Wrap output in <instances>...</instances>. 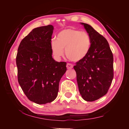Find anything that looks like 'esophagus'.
Returning <instances> with one entry per match:
<instances>
[{"instance_id": "obj_1", "label": "esophagus", "mask_w": 129, "mask_h": 129, "mask_svg": "<svg viewBox=\"0 0 129 129\" xmlns=\"http://www.w3.org/2000/svg\"><path fill=\"white\" fill-rule=\"evenodd\" d=\"M66 67H67V68L68 69H71L73 68V66L71 63H67V66H66Z\"/></svg>"}]
</instances>
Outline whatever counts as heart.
I'll use <instances>...</instances> for the list:
<instances>
[{"label":"heart","instance_id":"1","mask_svg":"<svg viewBox=\"0 0 129 129\" xmlns=\"http://www.w3.org/2000/svg\"><path fill=\"white\" fill-rule=\"evenodd\" d=\"M91 46L90 37L86 32L70 28L57 34L56 40L51 41L50 48L56 58L63 56L65 49V54L69 60L80 62L88 56Z\"/></svg>","mask_w":129,"mask_h":129}]
</instances>
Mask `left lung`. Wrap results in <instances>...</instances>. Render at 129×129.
Here are the masks:
<instances>
[{
  "label": "left lung",
  "instance_id": "8db88e82",
  "mask_svg": "<svg viewBox=\"0 0 129 129\" xmlns=\"http://www.w3.org/2000/svg\"><path fill=\"white\" fill-rule=\"evenodd\" d=\"M91 39L88 56L74 67L80 94L83 99L92 102L107 93L114 77V58L108 42L92 27L80 22Z\"/></svg>",
  "mask_w": 129,
  "mask_h": 129
}]
</instances>
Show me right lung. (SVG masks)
<instances>
[{
  "label": "right lung",
  "mask_w": 129,
  "mask_h": 129,
  "mask_svg": "<svg viewBox=\"0 0 129 129\" xmlns=\"http://www.w3.org/2000/svg\"><path fill=\"white\" fill-rule=\"evenodd\" d=\"M54 27L34 28L21 41L16 57L18 80L25 95L38 104L50 103L58 91L66 62L56 61L50 48Z\"/></svg>",
  "instance_id": "obj_1"
}]
</instances>
